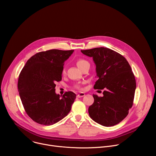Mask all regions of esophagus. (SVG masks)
Here are the masks:
<instances>
[{
    "label": "esophagus",
    "mask_w": 156,
    "mask_h": 156,
    "mask_svg": "<svg viewBox=\"0 0 156 156\" xmlns=\"http://www.w3.org/2000/svg\"><path fill=\"white\" fill-rule=\"evenodd\" d=\"M85 96V93H79L78 95H77V98H82V97H83V96Z\"/></svg>",
    "instance_id": "1"
}]
</instances>
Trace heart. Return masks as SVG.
<instances>
[{"label":"heart","instance_id":"1","mask_svg":"<svg viewBox=\"0 0 156 156\" xmlns=\"http://www.w3.org/2000/svg\"><path fill=\"white\" fill-rule=\"evenodd\" d=\"M90 64L89 63V62L86 60L85 59H83V58H79L76 60V65H78V67L80 69H83L84 66L86 65H88ZM65 70H63V73H65ZM74 87L78 89V90H81V84H75L74 85Z\"/></svg>","mask_w":156,"mask_h":156}]
</instances>
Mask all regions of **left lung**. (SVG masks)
<instances>
[{
    "label": "left lung",
    "mask_w": 156,
    "mask_h": 156,
    "mask_svg": "<svg viewBox=\"0 0 156 156\" xmlns=\"http://www.w3.org/2000/svg\"><path fill=\"white\" fill-rule=\"evenodd\" d=\"M93 57L98 80L95 90H104L103 96L93 94L94 103L89 107L90 117L104 126H112L122 122L132 107L136 90V80L126 59L107 48L81 50Z\"/></svg>",
    "instance_id": "left-lung-1"
}]
</instances>
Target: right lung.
Listing matches in <instances>:
<instances>
[{
    "mask_svg": "<svg viewBox=\"0 0 156 156\" xmlns=\"http://www.w3.org/2000/svg\"><path fill=\"white\" fill-rule=\"evenodd\" d=\"M74 50L51 49L33 55L21 70L18 81L20 97L27 115L35 122L52 125L68 115L76 94L55 93L62 80L64 62Z\"/></svg>",
    "mask_w": 156,
    "mask_h": 156,
    "instance_id": "1",
    "label": "right lung"
}]
</instances>
